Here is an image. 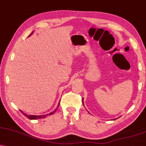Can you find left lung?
Segmentation results:
<instances>
[{
	"label": "left lung",
	"mask_w": 146,
	"mask_h": 146,
	"mask_svg": "<svg viewBox=\"0 0 146 146\" xmlns=\"http://www.w3.org/2000/svg\"><path fill=\"white\" fill-rule=\"evenodd\" d=\"M82 104H83V105H84V101H83V100H84V99L83 98H82ZM115 120H116V119H115Z\"/></svg>",
	"instance_id": "8db88e82"
}]
</instances>
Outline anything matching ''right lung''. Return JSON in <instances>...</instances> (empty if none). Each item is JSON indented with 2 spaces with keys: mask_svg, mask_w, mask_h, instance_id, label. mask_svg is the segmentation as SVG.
Here are the masks:
<instances>
[{
  "mask_svg": "<svg viewBox=\"0 0 146 146\" xmlns=\"http://www.w3.org/2000/svg\"><path fill=\"white\" fill-rule=\"evenodd\" d=\"M32 33H33V32H32V34H30V36L32 35ZM59 104H60V103H59H59H58V107H59ZM58 107H57V108H58ZM57 108L55 110L52 111V112L49 113V114H46V115H40V116H36V115H28V114H25V113L23 112V111H21V113H22V114H23V115H24V116H26L27 117V118H29V119H30V120H36V119H40V118H44V117H46V116H49V115L53 114L54 113H55V111H56V110H57Z\"/></svg>",
  "mask_w": 146,
  "mask_h": 146,
  "instance_id": "right-lung-1",
  "label": "right lung"
}]
</instances>
